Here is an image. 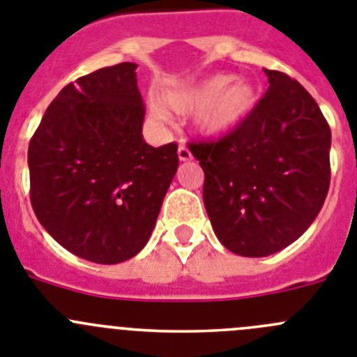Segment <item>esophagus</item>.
Returning a JSON list of instances; mask_svg holds the SVG:
<instances>
[{
	"instance_id": "esophagus-1",
	"label": "esophagus",
	"mask_w": 357,
	"mask_h": 357,
	"mask_svg": "<svg viewBox=\"0 0 357 357\" xmlns=\"http://www.w3.org/2000/svg\"><path fill=\"white\" fill-rule=\"evenodd\" d=\"M178 159H181V160H191V159H193L191 151H189V148L185 146V144H178Z\"/></svg>"
}]
</instances>
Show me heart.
Instances as JSON below:
<instances>
[{"instance_id": "b5f03b06", "label": "heart", "mask_w": 357, "mask_h": 357, "mask_svg": "<svg viewBox=\"0 0 357 357\" xmlns=\"http://www.w3.org/2000/svg\"><path fill=\"white\" fill-rule=\"evenodd\" d=\"M234 75L220 73L185 89L169 93L164 105L176 114H197V125L204 134L222 135L234 130L250 116L257 103V93L248 82H236ZM162 118L164 112H155Z\"/></svg>"}]
</instances>
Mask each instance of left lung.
Listing matches in <instances>:
<instances>
[{"label": "left lung", "instance_id": "1", "mask_svg": "<svg viewBox=\"0 0 357 357\" xmlns=\"http://www.w3.org/2000/svg\"><path fill=\"white\" fill-rule=\"evenodd\" d=\"M245 121L216 141L189 143L200 160L214 234L245 257H264L301 238L331 182V128L313 96L286 73Z\"/></svg>", "mask_w": 357, "mask_h": 357}]
</instances>
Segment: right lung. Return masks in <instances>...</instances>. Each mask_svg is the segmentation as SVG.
<instances>
[{"instance_id":"1","label":"right lung","mask_w":357,"mask_h":357,"mask_svg":"<svg viewBox=\"0 0 357 357\" xmlns=\"http://www.w3.org/2000/svg\"><path fill=\"white\" fill-rule=\"evenodd\" d=\"M135 68L121 62L66 85L28 146L37 220L66 250L98 264L143 250L178 168L176 143H144Z\"/></svg>"}]
</instances>
